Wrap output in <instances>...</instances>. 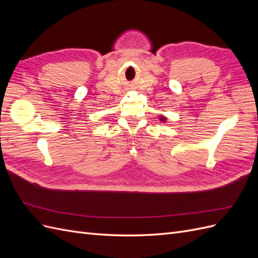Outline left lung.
I'll list each match as a JSON object with an SVG mask.
<instances>
[{"instance_id": "obj_1", "label": "left lung", "mask_w": 258, "mask_h": 258, "mask_svg": "<svg viewBox=\"0 0 258 258\" xmlns=\"http://www.w3.org/2000/svg\"><path fill=\"white\" fill-rule=\"evenodd\" d=\"M161 120H165V119H161Z\"/></svg>"}]
</instances>
